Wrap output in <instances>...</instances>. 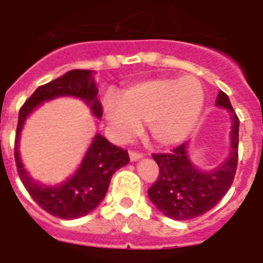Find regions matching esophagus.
<instances>
[{
  "instance_id": "1",
  "label": "esophagus",
  "mask_w": 263,
  "mask_h": 263,
  "mask_svg": "<svg viewBox=\"0 0 263 263\" xmlns=\"http://www.w3.org/2000/svg\"><path fill=\"white\" fill-rule=\"evenodd\" d=\"M129 158H130V162H137V160L142 158V154H139V153L130 152L129 153Z\"/></svg>"
}]
</instances>
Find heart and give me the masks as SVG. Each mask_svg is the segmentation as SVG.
<instances>
[{
  "label": "heart",
  "mask_w": 263,
  "mask_h": 263,
  "mask_svg": "<svg viewBox=\"0 0 263 263\" xmlns=\"http://www.w3.org/2000/svg\"><path fill=\"white\" fill-rule=\"evenodd\" d=\"M204 108L203 85L194 76L155 78L138 81L103 99L104 116L115 141L136 137L147 124L150 136L160 146H174L187 138Z\"/></svg>",
  "instance_id": "b5f03b06"
}]
</instances>
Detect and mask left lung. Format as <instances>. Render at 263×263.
I'll use <instances>...</instances> for the list:
<instances>
[{
  "mask_svg": "<svg viewBox=\"0 0 263 263\" xmlns=\"http://www.w3.org/2000/svg\"><path fill=\"white\" fill-rule=\"evenodd\" d=\"M216 106L231 113L229 153L224 162L210 170L200 168L190 157V142L174 148L170 154H154L159 178L147 191L152 203L173 220H191L208 212L221 200L233 183L238 159L240 121L229 97L220 90Z\"/></svg>",
  "mask_w": 263,
  "mask_h": 263,
  "instance_id": "8db88e82",
  "label": "left lung"
}]
</instances>
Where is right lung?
I'll return each mask as SVG.
<instances>
[{"instance_id":"add662e5","label":"right lung","mask_w":263,"mask_h":263,"mask_svg":"<svg viewBox=\"0 0 263 263\" xmlns=\"http://www.w3.org/2000/svg\"><path fill=\"white\" fill-rule=\"evenodd\" d=\"M95 71L72 69L60 78L41 85L21 108L18 116L14 157L18 175L36 204L55 217L72 220L88 215L105 197L113 174L129 163L126 150L111 145L101 134L96 133L88 146L80 164L69 178L57 184H45L32 178L21 159V133L26 120L43 103L59 97L80 99L96 118L103 117V108L97 93Z\"/></svg>"}]
</instances>
